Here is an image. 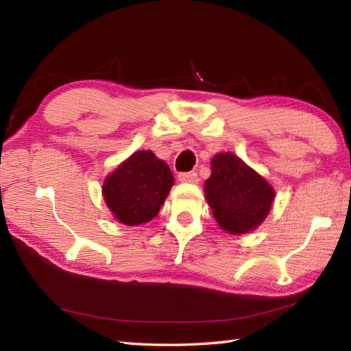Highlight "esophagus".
Masks as SVG:
<instances>
[{
    "label": "esophagus",
    "instance_id": "34e87169",
    "mask_svg": "<svg viewBox=\"0 0 351 351\" xmlns=\"http://www.w3.org/2000/svg\"><path fill=\"white\" fill-rule=\"evenodd\" d=\"M178 180L181 182H189V184H197L199 176L196 171H182V173L178 175Z\"/></svg>",
    "mask_w": 351,
    "mask_h": 351
}]
</instances>
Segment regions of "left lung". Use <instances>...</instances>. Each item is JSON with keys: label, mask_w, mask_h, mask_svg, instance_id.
Listing matches in <instances>:
<instances>
[{"label": "left lung", "mask_w": 351, "mask_h": 351, "mask_svg": "<svg viewBox=\"0 0 351 351\" xmlns=\"http://www.w3.org/2000/svg\"><path fill=\"white\" fill-rule=\"evenodd\" d=\"M211 167L205 197L220 228L240 235L259 226L273 202L271 185L230 152L215 155Z\"/></svg>", "instance_id": "8db88e82"}]
</instances>
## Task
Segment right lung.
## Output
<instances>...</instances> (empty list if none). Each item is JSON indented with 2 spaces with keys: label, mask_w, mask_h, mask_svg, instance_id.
Returning a JSON list of instances; mask_svg holds the SVG:
<instances>
[{
  "label": "right lung",
  "mask_w": 351,
  "mask_h": 351,
  "mask_svg": "<svg viewBox=\"0 0 351 351\" xmlns=\"http://www.w3.org/2000/svg\"><path fill=\"white\" fill-rule=\"evenodd\" d=\"M173 185V175L151 151L134 152L104 184V199L114 217L128 226L152 220Z\"/></svg>",
  "instance_id": "obj_1"
}]
</instances>
